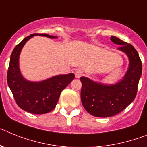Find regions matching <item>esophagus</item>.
<instances>
[{"mask_svg": "<svg viewBox=\"0 0 147 147\" xmlns=\"http://www.w3.org/2000/svg\"><path fill=\"white\" fill-rule=\"evenodd\" d=\"M83 75H84V72H83L82 69H78L75 70V78H81Z\"/></svg>", "mask_w": 147, "mask_h": 147, "instance_id": "1", "label": "esophagus"}]
</instances>
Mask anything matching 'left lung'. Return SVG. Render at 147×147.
Listing matches in <instances>:
<instances>
[{
    "label": "left lung",
    "mask_w": 147,
    "mask_h": 147,
    "mask_svg": "<svg viewBox=\"0 0 147 147\" xmlns=\"http://www.w3.org/2000/svg\"><path fill=\"white\" fill-rule=\"evenodd\" d=\"M110 40L121 46L118 49L129 58L128 69L123 78L115 84H104L81 77L83 106L89 114L99 118L115 115L133 101L142 74V63L133 46L115 36H111Z\"/></svg>",
    "instance_id": "1"
}]
</instances>
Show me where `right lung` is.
<instances>
[{
	"instance_id": "right-lung-1",
	"label": "right lung",
	"mask_w": 147,
	"mask_h": 147,
	"mask_svg": "<svg viewBox=\"0 0 147 147\" xmlns=\"http://www.w3.org/2000/svg\"><path fill=\"white\" fill-rule=\"evenodd\" d=\"M57 38L47 34H32L26 37L13 49L10 57L7 72V83L16 104L20 108L32 114H45L55 109L61 92L75 78L73 73L58 75L42 81H28L24 78L19 68V57L21 49L34 36Z\"/></svg>"
}]
</instances>
